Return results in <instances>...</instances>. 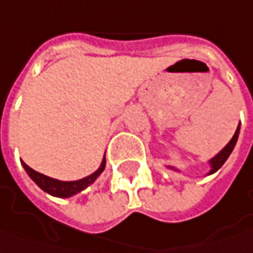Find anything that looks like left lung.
<instances>
[{"label": "left lung", "mask_w": 253, "mask_h": 253, "mask_svg": "<svg viewBox=\"0 0 253 253\" xmlns=\"http://www.w3.org/2000/svg\"><path fill=\"white\" fill-rule=\"evenodd\" d=\"M239 128H241V125L238 126V128H236V131H235V134H233V137H232V140L223 148V149L218 152L217 155L213 158V159H210V167H211V169H210V172H209V175L210 173H214L217 169H220L221 168V165L227 161V158L230 156V153H232V150H233V148H235V145H236V142H238V137H239Z\"/></svg>", "instance_id": "8db88e82"}]
</instances>
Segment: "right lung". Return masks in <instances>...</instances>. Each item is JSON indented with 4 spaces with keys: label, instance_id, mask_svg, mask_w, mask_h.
<instances>
[{
    "label": "right lung",
    "instance_id": "add662e5",
    "mask_svg": "<svg viewBox=\"0 0 253 253\" xmlns=\"http://www.w3.org/2000/svg\"><path fill=\"white\" fill-rule=\"evenodd\" d=\"M23 167H24L26 172L29 173V176L43 191H46L47 194L55 195V197L68 198V197H72V195L81 193L86 187H89L101 175L104 168H105V155H104V159L101 165H100V168L95 172L82 178V179H78V181H59V179H55V178H50V176H46L43 173L37 172L35 169H32L29 165H26L24 162H23Z\"/></svg>",
    "mask_w": 253,
    "mask_h": 253
}]
</instances>
